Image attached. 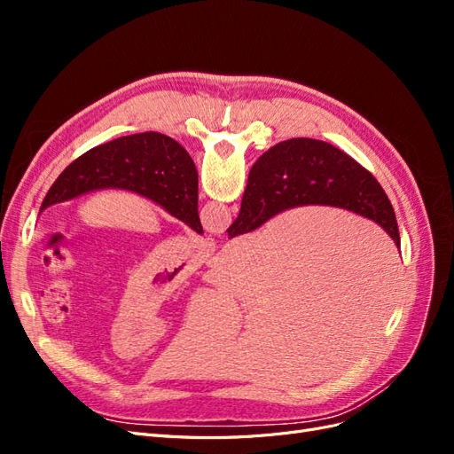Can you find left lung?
<instances>
[{"label":"left lung","mask_w":454,"mask_h":454,"mask_svg":"<svg viewBox=\"0 0 454 454\" xmlns=\"http://www.w3.org/2000/svg\"><path fill=\"white\" fill-rule=\"evenodd\" d=\"M136 191L202 235L199 174L187 151L168 136H122L75 159L49 189L39 212L94 189Z\"/></svg>","instance_id":"obj_1"}]
</instances>
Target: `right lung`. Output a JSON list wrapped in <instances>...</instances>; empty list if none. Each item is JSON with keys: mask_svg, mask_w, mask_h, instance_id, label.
<instances>
[{"mask_svg": "<svg viewBox=\"0 0 454 454\" xmlns=\"http://www.w3.org/2000/svg\"><path fill=\"white\" fill-rule=\"evenodd\" d=\"M305 204L339 206L373 219L400 248L395 214L380 184L345 151L312 138L280 142L257 159L229 239Z\"/></svg>", "mask_w": 454, "mask_h": 454, "instance_id": "1", "label": "right lung"}]
</instances>
